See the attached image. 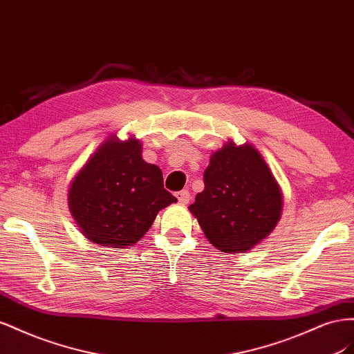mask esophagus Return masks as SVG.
<instances>
[{"label": "esophagus", "instance_id": "1", "mask_svg": "<svg viewBox=\"0 0 354 354\" xmlns=\"http://www.w3.org/2000/svg\"><path fill=\"white\" fill-rule=\"evenodd\" d=\"M176 198L180 205H187L191 197H189V193L187 189H183V191H179V193H176Z\"/></svg>", "mask_w": 354, "mask_h": 354}]
</instances>
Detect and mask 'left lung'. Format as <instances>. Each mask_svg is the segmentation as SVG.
<instances>
[{
  "label": "left lung",
  "mask_w": 354,
  "mask_h": 354,
  "mask_svg": "<svg viewBox=\"0 0 354 354\" xmlns=\"http://www.w3.org/2000/svg\"><path fill=\"white\" fill-rule=\"evenodd\" d=\"M205 189L188 209L206 239L225 254H245L276 228L283 194L259 151L227 140L210 154Z\"/></svg>",
  "instance_id": "1"
}]
</instances>
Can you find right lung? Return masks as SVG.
Instances as JSON below:
<instances>
[{"label": "right lung", "instance_id": "add662e5", "mask_svg": "<svg viewBox=\"0 0 354 354\" xmlns=\"http://www.w3.org/2000/svg\"><path fill=\"white\" fill-rule=\"evenodd\" d=\"M163 174L142 158V142L117 133L106 138L73 178L68 207L92 243L126 249L136 245L161 209L176 203Z\"/></svg>", "mask_w": 354, "mask_h": 354}]
</instances>
